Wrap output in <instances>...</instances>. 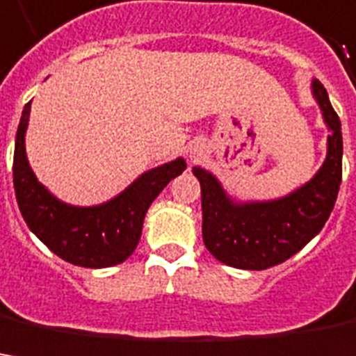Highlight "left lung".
<instances>
[{
  "label": "left lung",
  "instance_id": "1",
  "mask_svg": "<svg viewBox=\"0 0 356 356\" xmlns=\"http://www.w3.org/2000/svg\"><path fill=\"white\" fill-rule=\"evenodd\" d=\"M314 95L331 131L327 159L314 180L294 194L262 204H231L211 174L194 168L202 186L204 243L217 261L245 270H264L288 261L325 225L339 194L343 137L339 115L317 80Z\"/></svg>",
  "mask_w": 356,
  "mask_h": 356
}]
</instances>
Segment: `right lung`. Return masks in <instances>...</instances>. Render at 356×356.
<instances>
[{"label":"right lung","instance_id":"obj_1","mask_svg":"<svg viewBox=\"0 0 356 356\" xmlns=\"http://www.w3.org/2000/svg\"><path fill=\"white\" fill-rule=\"evenodd\" d=\"M29 102L19 121L13 156V186L29 229L54 254L86 268H106L127 261L140 239L143 221L152 200L182 174L184 159L143 174L115 200L95 207H74L50 195L35 178L25 154Z\"/></svg>","mask_w":356,"mask_h":356}]
</instances>
